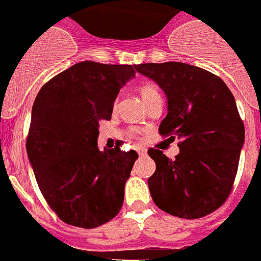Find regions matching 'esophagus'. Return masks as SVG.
<instances>
[{
	"label": "esophagus",
	"instance_id": "esophagus-1",
	"mask_svg": "<svg viewBox=\"0 0 261 261\" xmlns=\"http://www.w3.org/2000/svg\"><path fill=\"white\" fill-rule=\"evenodd\" d=\"M136 151H137V153H139V155H140V156H145V155H147V151H145V149H144V148H141V147H137Z\"/></svg>",
	"mask_w": 261,
	"mask_h": 261
}]
</instances>
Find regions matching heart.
Returning <instances> with one entry per match:
<instances>
[{"instance_id": "b5f03b06", "label": "heart", "mask_w": 261, "mask_h": 261, "mask_svg": "<svg viewBox=\"0 0 261 261\" xmlns=\"http://www.w3.org/2000/svg\"><path fill=\"white\" fill-rule=\"evenodd\" d=\"M139 93H140L141 99L144 101L145 106H147L151 101L156 99V98H162L160 97L158 86L152 82H145L143 83V85H140V86H139Z\"/></svg>"}]
</instances>
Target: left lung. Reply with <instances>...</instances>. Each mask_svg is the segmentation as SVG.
Returning <instances> with one entry per match:
<instances>
[{
	"instance_id": "1",
	"label": "left lung",
	"mask_w": 261,
	"mask_h": 261,
	"mask_svg": "<svg viewBox=\"0 0 261 261\" xmlns=\"http://www.w3.org/2000/svg\"><path fill=\"white\" fill-rule=\"evenodd\" d=\"M135 68L167 97L160 135L179 139L174 160L159 149L148 151L156 163L148 179L152 199L171 216H207L230 194L245 140L234 97L222 79L191 64L144 63Z\"/></svg>"
}]
</instances>
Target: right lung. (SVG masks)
Returning <instances> with one entry per match:
<instances>
[{"mask_svg": "<svg viewBox=\"0 0 261 261\" xmlns=\"http://www.w3.org/2000/svg\"><path fill=\"white\" fill-rule=\"evenodd\" d=\"M129 64L81 62L41 87L33 102L27 153L43 197L60 220L101 226L117 216L139 158L120 145L99 151V121L110 120L120 89L135 78Z\"/></svg>", "mask_w": 261, "mask_h": 261, "instance_id": "right-lung-1", "label": "right lung"}]
</instances>
